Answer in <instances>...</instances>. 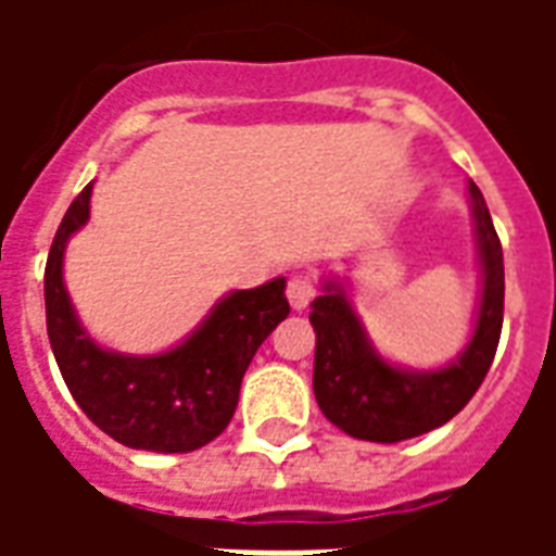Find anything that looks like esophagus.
<instances>
[{
  "mask_svg": "<svg viewBox=\"0 0 556 556\" xmlns=\"http://www.w3.org/2000/svg\"><path fill=\"white\" fill-rule=\"evenodd\" d=\"M286 298L294 309H306L315 298V279L309 274H294L286 286Z\"/></svg>",
  "mask_w": 556,
  "mask_h": 556,
  "instance_id": "1",
  "label": "esophagus"
}]
</instances>
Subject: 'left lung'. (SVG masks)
Wrapping results in <instances>:
<instances>
[{
    "mask_svg": "<svg viewBox=\"0 0 556 556\" xmlns=\"http://www.w3.org/2000/svg\"><path fill=\"white\" fill-rule=\"evenodd\" d=\"M467 190L482 291L473 337L450 366L414 372L387 363L366 337L339 279H325V291L313 301L315 399L321 414L351 438L396 443L438 429L465 408L489 375L503 327V250L479 187L470 181Z\"/></svg>",
    "mask_w": 556,
    "mask_h": 556,
    "instance_id": "obj_1",
    "label": "left lung"
}]
</instances>
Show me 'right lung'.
<instances>
[{
	"mask_svg": "<svg viewBox=\"0 0 556 556\" xmlns=\"http://www.w3.org/2000/svg\"><path fill=\"white\" fill-rule=\"evenodd\" d=\"M91 184L71 202L43 270L47 337L83 414L130 450L190 453L217 438L238 408L247 366L289 315L286 279L231 291L181 345L130 357L101 349L67 298L62 262L67 238L89 219Z\"/></svg>",
	"mask_w": 556,
	"mask_h": 556,
	"instance_id": "obj_1",
	"label": "right lung"
}]
</instances>
